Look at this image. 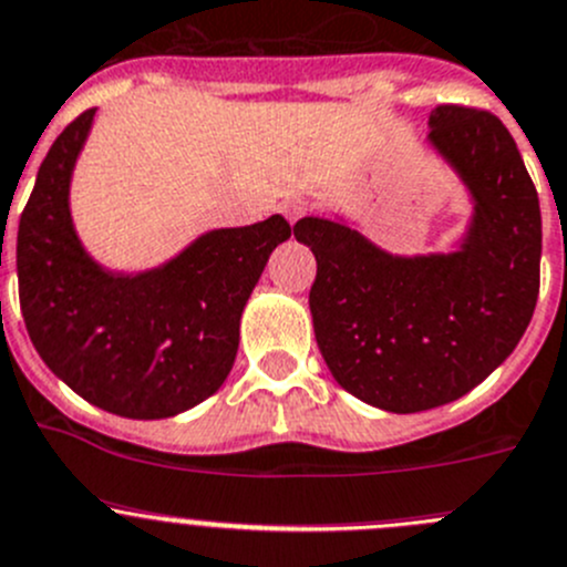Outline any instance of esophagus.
Returning a JSON list of instances; mask_svg holds the SVG:
<instances>
[{"instance_id": "esophagus-1", "label": "esophagus", "mask_w": 567, "mask_h": 567, "mask_svg": "<svg viewBox=\"0 0 567 567\" xmlns=\"http://www.w3.org/2000/svg\"><path fill=\"white\" fill-rule=\"evenodd\" d=\"M282 215L290 220V224H296V220L308 215V200H305V198H288L282 204Z\"/></svg>"}]
</instances>
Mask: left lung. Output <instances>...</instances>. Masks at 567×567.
I'll use <instances>...</instances> for the list:
<instances>
[{"mask_svg": "<svg viewBox=\"0 0 567 567\" xmlns=\"http://www.w3.org/2000/svg\"><path fill=\"white\" fill-rule=\"evenodd\" d=\"M427 125L475 200L458 251L394 257L341 220L293 226L316 254L310 313L332 378L394 414L439 409L489 378L539 293V200L506 125L464 105H439Z\"/></svg>", "mask_w": 567, "mask_h": 567, "instance_id": "8db88e82", "label": "left lung"}]
</instances>
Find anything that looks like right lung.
Returning <instances> with one entry per match:
<instances>
[{"label": "right lung", "instance_id": "add662e5", "mask_svg": "<svg viewBox=\"0 0 567 567\" xmlns=\"http://www.w3.org/2000/svg\"><path fill=\"white\" fill-rule=\"evenodd\" d=\"M94 109L75 116L41 162L19 218L16 271L24 327L41 361L97 409L128 420L176 416L224 385L248 296L290 224L215 229L162 268L109 274L83 251L69 178Z\"/></svg>", "mask_w": 567, "mask_h": 567}]
</instances>
